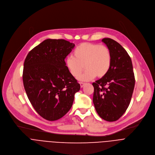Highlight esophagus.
Returning a JSON list of instances; mask_svg holds the SVG:
<instances>
[{"label": "esophagus", "instance_id": "34e87169", "mask_svg": "<svg viewBox=\"0 0 155 155\" xmlns=\"http://www.w3.org/2000/svg\"><path fill=\"white\" fill-rule=\"evenodd\" d=\"M80 86H81V87H83V86L86 84L85 83H83V82H80Z\"/></svg>", "mask_w": 155, "mask_h": 155}]
</instances>
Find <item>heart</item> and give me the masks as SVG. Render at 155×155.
<instances>
[{
  "instance_id": "1",
  "label": "heart",
  "mask_w": 155,
  "mask_h": 155,
  "mask_svg": "<svg viewBox=\"0 0 155 155\" xmlns=\"http://www.w3.org/2000/svg\"><path fill=\"white\" fill-rule=\"evenodd\" d=\"M112 64V54L105 45L91 43H83L65 59V66L74 77H78L84 68L85 71L78 79L81 81H90L96 76L104 77L108 72Z\"/></svg>"
}]
</instances>
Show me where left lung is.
<instances>
[{
    "mask_svg": "<svg viewBox=\"0 0 155 155\" xmlns=\"http://www.w3.org/2000/svg\"><path fill=\"white\" fill-rule=\"evenodd\" d=\"M112 54L108 72L93 83V103L98 115L107 121L118 120L126 112L133 93L135 77L132 61L125 49L115 40L104 38Z\"/></svg>",
    "mask_w": 155,
    "mask_h": 155,
    "instance_id": "1",
    "label": "left lung"
}]
</instances>
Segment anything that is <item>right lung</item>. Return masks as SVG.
Masks as SVG:
<instances>
[{"mask_svg":"<svg viewBox=\"0 0 155 155\" xmlns=\"http://www.w3.org/2000/svg\"><path fill=\"white\" fill-rule=\"evenodd\" d=\"M74 47L64 39H47L30 51L25 61V90L35 111L47 120L55 121L67 114L80 89L64 61Z\"/></svg>","mask_w":155,"mask_h":155,"instance_id":"right-lung-1","label":"right lung"}]
</instances>
